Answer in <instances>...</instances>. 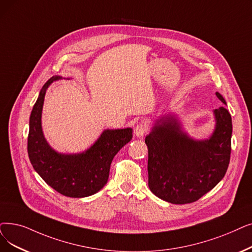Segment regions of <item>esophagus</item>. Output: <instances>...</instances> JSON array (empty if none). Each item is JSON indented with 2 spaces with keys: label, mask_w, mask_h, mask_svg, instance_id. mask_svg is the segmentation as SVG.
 Returning <instances> with one entry per match:
<instances>
[{
  "label": "esophagus",
  "mask_w": 252,
  "mask_h": 252,
  "mask_svg": "<svg viewBox=\"0 0 252 252\" xmlns=\"http://www.w3.org/2000/svg\"><path fill=\"white\" fill-rule=\"evenodd\" d=\"M147 130H148L147 126H146L144 124L140 123V124H138V125L135 126L134 134H135V136H137V137H143V136L147 133Z\"/></svg>",
  "instance_id": "obj_1"
}]
</instances>
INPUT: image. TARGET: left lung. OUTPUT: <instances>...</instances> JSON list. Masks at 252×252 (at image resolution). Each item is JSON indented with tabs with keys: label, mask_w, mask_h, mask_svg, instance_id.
I'll return each instance as SVG.
<instances>
[{
	"label": "left lung",
	"mask_w": 252,
	"mask_h": 252,
	"mask_svg": "<svg viewBox=\"0 0 252 252\" xmlns=\"http://www.w3.org/2000/svg\"><path fill=\"white\" fill-rule=\"evenodd\" d=\"M216 96L226 104L220 93ZM213 113L216 124L209 139H192L170 114L158 119L146 136L148 187L159 199L172 204L192 203L224 177L231 158L232 117L224 107Z\"/></svg>",
	"instance_id": "8db88e82"
}]
</instances>
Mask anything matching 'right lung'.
<instances>
[{
	"label": "right lung",
	"mask_w": 252,
	"mask_h": 252,
	"mask_svg": "<svg viewBox=\"0 0 252 252\" xmlns=\"http://www.w3.org/2000/svg\"><path fill=\"white\" fill-rule=\"evenodd\" d=\"M61 78L53 76L43 85L32 107L28 153L32 168L54 190L70 198H85L105 187L112 159L132 140L133 129H105L94 145L81 153L63 155L52 149L43 135L42 108L48 86Z\"/></svg>",
	"instance_id": "1"
}]
</instances>
